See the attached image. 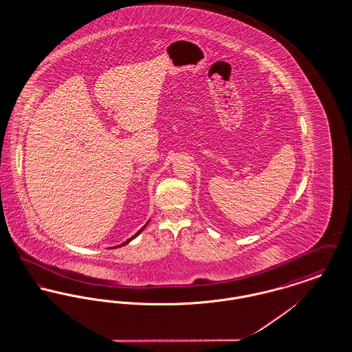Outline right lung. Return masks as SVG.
<instances>
[{"label":"right lung","mask_w":352,"mask_h":352,"mask_svg":"<svg viewBox=\"0 0 352 352\" xmlns=\"http://www.w3.org/2000/svg\"><path fill=\"white\" fill-rule=\"evenodd\" d=\"M145 227H146V224H145V226H144V227H142V228H141V230H140V231H138V232H137V234H134L133 237H131V239H129V240H126V241H125V243H122V244H120V245H118V247H121V245H125V244H128V243H129V241H131V240H133L134 237H135V236H137V234H141V232H142V231H144V228H145ZM115 248H116V247H115Z\"/></svg>","instance_id":"obj_1"}]
</instances>
